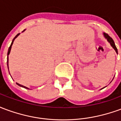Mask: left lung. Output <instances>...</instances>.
I'll use <instances>...</instances> for the list:
<instances>
[{"label":"left lung","mask_w":121,"mask_h":121,"mask_svg":"<svg viewBox=\"0 0 121 121\" xmlns=\"http://www.w3.org/2000/svg\"><path fill=\"white\" fill-rule=\"evenodd\" d=\"M104 34V37L107 40H108V41L110 43V45H111V46H112V47L114 48V50H115V52L117 53H118V51H117V47H116V46H115V43L114 41H113V39H112V37L109 36V35L108 34H106V33H104L103 34Z\"/></svg>","instance_id":"1"}]
</instances>
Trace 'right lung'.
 I'll list each match as a JSON object with an SVG mask.
<instances>
[{"instance_id":"1","label":"right lung","mask_w":121,"mask_h":121,"mask_svg":"<svg viewBox=\"0 0 121 121\" xmlns=\"http://www.w3.org/2000/svg\"><path fill=\"white\" fill-rule=\"evenodd\" d=\"M25 30H23V32H24ZM19 34H20V33H19V34H17V35H16V36H15V37L14 38H13V39L12 40V43H11V45H10V47H9V48H8V58H7V65H8V69H9V67H8V55H9V53H10V50H11V48H12V45H13V41H14L15 39V38H17V37H18V35H19ZM17 85H18V86H19L22 87H24V88H25V89H29V88H28V87H26L24 86H22V85H21V84H18V83H17Z\"/></svg>"}]
</instances>
